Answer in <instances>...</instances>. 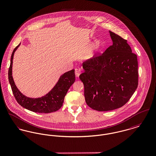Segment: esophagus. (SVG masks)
Segmentation results:
<instances>
[{"label":"esophagus","mask_w":156,"mask_h":156,"mask_svg":"<svg viewBox=\"0 0 156 156\" xmlns=\"http://www.w3.org/2000/svg\"><path fill=\"white\" fill-rule=\"evenodd\" d=\"M75 75H76V76L78 77V76H80V75L81 74V69H80V68H76V69H75Z\"/></svg>","instance_id":"obj_1"}]
</instances>
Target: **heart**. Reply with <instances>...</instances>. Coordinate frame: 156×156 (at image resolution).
<instances>
[{"label": "heart", "mask_w": 156, "mask_h": 156, "mask_svg": "<svg viewBox=\"0 0 156 156\" xmlns=\"http://www.w3.org/2000/svg\"><path fill=\"white\" fill-rule=\"evenodd\" d=\"M100 44H101L100 40H96L90 45L89 49H88V51H92L93 50L98 48L100 46Z\"/></svg>", "instance_id": "heart-1"}]
</instances>
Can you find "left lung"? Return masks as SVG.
<instances>
[{"label": "left lung", "mask_w": 156, "mask_h": 156, "mask_svg": "<svg viewBox=\"0 0 156 156\" xmlns=\"http://www.w3.org/2000/svg\"><path fill=\"white\" fill-rule=\"evenodd\" d=\"M113 44L99 56L83 63L80 78L90 108L100 112L122 107L137 88V56L127 40L110 31Z\"/></svg>", "instance_id": "left-lung-1"}]
</instances>
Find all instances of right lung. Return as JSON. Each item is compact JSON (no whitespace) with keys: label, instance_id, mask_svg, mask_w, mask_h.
<instances>
[{"label":"right lung","instance_id":"add662e5","mask_svg":"<svg viewBox=\"0 0 156 156\" xmlns=\"http://www.w3.org/2000/svg\"><path fill=\"white\" fill-rule=\"evenodd\" d=\"M20 45V44L14 48L12 52L11 64L8 71L9 81L16 100L23 108L36 113H48L58 110L63 105L65 96H66L69 88L75 82V70L72 69L62 75L55 87L45 96L35 98L24 96L17 88L12 77L13 55Z\"/></svg>","mask_w":156,"mask_h":156}]
</instances>
